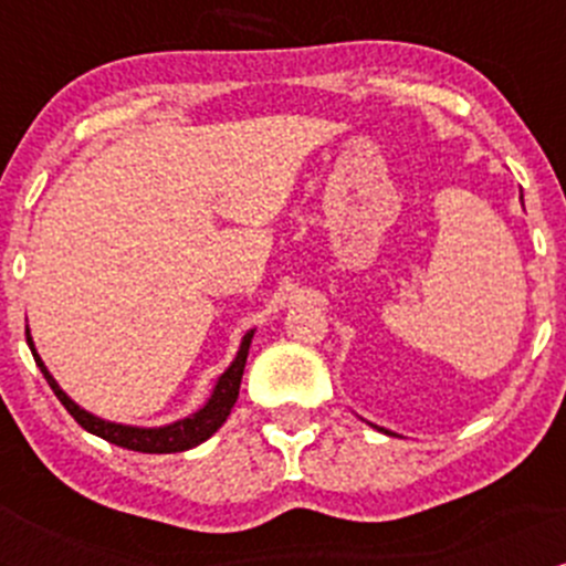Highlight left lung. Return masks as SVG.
Returning <instances> with one entry per match:
<instances>
[{
    "instance_id": "obj_1",
    "label": "left lung",
    "mask_w": 566,
    "mask_h": 566,
    "mask_svg": "<svg viewBox=\"0 0 566 566\" xmlns=\"http://www.w3.org/2000/svg\"><path fill=\"white\" fill-rule=\"evenodd\" d=\"M378 430H384V427H378ZM384 432H389V430H384ZM389 436H391V432H389Z\"/></svg>"
}]
</instances>
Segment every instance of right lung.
Segmentation results:
<instances>
[{
    "label": "right lung",
    "instance_id": "right-lung-1",
    "mask_svg": "<svg viewBox=\"0 0 566 566\" xmlns=\"http://www.w3.org/2000/svg\"><path fill=\"white\" fill-rule=\"evenodd\" d=\"M251 336L254 331H249L241 342V350H238L235 361L221 373V378L216 380L213 394L208 397V402L197 410V413L186 416V419L175 421V424L167 427H128V424H117V421H106L98 419V416L87 413L84 408H78L65 391L60 389L51 373L45 369L43 358L38 356L35 350V342H32L30 328H27V345H30L32 356H35V364L43 373V378L49 380L51 391L56 394L62 405H65L67 413L78 421L87 432L93 436L104 438V441L114 443V447H123L130 449V452H145V454H175V452H186V449L199 447L202 441H208L216 430L227 421L230 416L232 405H235L238 391H241V378H243V367H247V356H249V345H251Z\"/></svg>",
    "mask_w": 566,
    "mask_h": 566
}]
</instances>
